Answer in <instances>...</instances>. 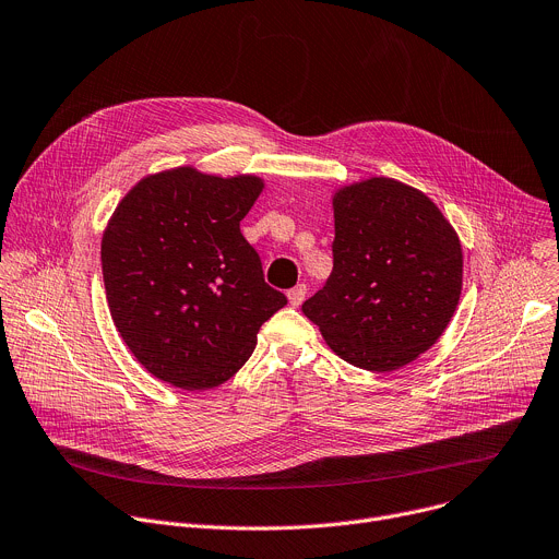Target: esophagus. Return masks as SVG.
<instances>
[{
    "label": "esophagus",
    "mask_w": 559,
    "mask_h": 559,
    "mask_svg": "<svg viewBox=\"0 0 559 559\" xmlns=\"http://www.w3.org/2000/svg\"><path fill=\"white\" fill-rule=\"evenodd\" d=\"M306 296H308V287L306 285H296V287H292L289 292H287V298H289V306L292 308H298L302 300H306Z\"/></svg>",
    "instance_id": "34e87169"
}]
</instances>
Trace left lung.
I'll return each mask as SVG.
<instances>
[{"label": "left lung", "mask_w": 559, "mask_h": 559, "mask_svg": "<svg viewBox=\"0 0 559 559\" xmlns=\"http://www.w3.org/2000/svg\"><path fill=\"white\" fill-rule=\"evenodd\" d=\"M334 267L302 314L352 366L392 372L448 328L462 296V242L435 202L394 178L341 187Z\"/></svg>", "instance_id": "8db88e82"}]
</instances>
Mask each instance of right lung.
Masks as SVG:
<instances>
[{"mask_svg":"<svg viewBox=\"0 0 559 559\" xmlns=\"http://www.w3.org/2000/svg\"><path fill=\"white\" fill-rule=\"evenodd\" d=\"M263 187L259 176L176 167L118 202L103 236L107 300L122 341L156 379L191 392L225 383L287 306L240 234Z\"/></svg>","mask_w":559,"mask_h":559,"instance_id":"obj_1","label":"right lung"}]
</instances>
